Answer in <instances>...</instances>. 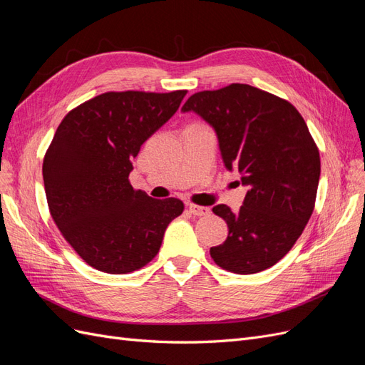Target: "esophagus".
Here are the masks:
<instances>
[{
  "label": "esophagus",
  "mask_w": 365,
  "mask_h": 365,
  "mask_svg": "<svg viewBox=\"0 0 365 365\" xmlns=\"http://www.w3.org/2000/svg\"><path fill=\"white\" fill-rule=\"evenodd\" d=\"M189 212L193 216H207L210 215V207H202V205H196V204H189Z\"/></svg>",
  "instance_id": "obj_1"
}]
</instances>
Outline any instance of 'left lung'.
<instances>
[{"instance_id":"left-lung-1","label":"left lung","mask_w":365,"mask_h":365,"mask_svg":"<svg viewBox=\"0 0 365 365\" xmlns=\"http://www.w3.org/2000/svg\"><path fill=\"white\" fill-rule=\"evenodd\" d=\"M182 111L213 126L225 168L248 187L239 212L213 207L228 236L210 256L235 274L271 268L302 236L315 207L322 165L306 121L288 101L247 83L195 93Z\"/></svg>"}]
</instances>
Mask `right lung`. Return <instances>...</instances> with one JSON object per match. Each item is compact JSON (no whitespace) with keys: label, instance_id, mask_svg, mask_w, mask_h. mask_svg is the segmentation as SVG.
Returning <instances> with one entry per match:
<instances>
[{"label":"right lung","instance_id":"obj_1","mask_svg":"<svg viewBox=\"0 0 365 365\" xmlns=\"http://www.w3.org/2000/svg\"><path fill=\"white\" fill-rule=\"evenodd\" d=\"M185 90L109 91L63 117L42 164L50 215L90 267L128 274L157 256L164 231L184 212L176 197L153 200L129 173L143 143L168 121Z\"/></svg>","mask_w":365,"mask_h":365}]
</instances>
